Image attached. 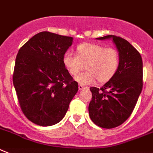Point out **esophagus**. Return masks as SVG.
Wrapping results in <instances>:
<instances>
[{
  "label": "esophagus",
  "mask_w": 153,
  "mask_h": 153,
  "mask_svg": "<svg viewBox=\"0 0 153 153\" xmlns=\"http://www.w3.org/2000/svg\"><path fill=\"white\" fill-rule=\"evenodd\" d=\"M85 88H86V87L83 86L82 85L80 84L79 85V90H83V89H85Z\"/></svg>",
  "instance_id": "esophagus-1"
}]
</instances>
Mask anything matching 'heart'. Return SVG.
<instances>
[{"label":"heart","mask_w":153,"mask_h":153,"mask_svg":"<svg viewBox=\"0 0 153 153\" xmlns=\"http://www.w3.org/2000/svg\"><path fill=\"white\" fill-rule=\"evenodd\" d=\"M75 55L66 53L63 65L81 85L93 84L96 80L105 83L115 75L119 65L120 54L117 49L96 43H82L76 48ZM86 67L87 71L78 74Z\"/></svg>","instance_id":"b5f03b06"}]
</instances>
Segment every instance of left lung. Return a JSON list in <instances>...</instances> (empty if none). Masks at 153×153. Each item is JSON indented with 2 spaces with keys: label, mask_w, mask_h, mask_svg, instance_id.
Here are the masks:
<instances>
[{
  "label": "left lung",
  "mask_w": 153,
  "mask_h": 153,
  "mask_svg": "<svg viewBox=\"0 0 153 153\" xmlns=\"http://www.w3.org/2000/svg\"><path fill=\"white\" fill-rule=\"evenodd\" d=\"M110 38L119 51V68L102 88L91 87L92 100L88 105L92 122L107 129L120 126L131 116L143 86L142 59L139 52L120 36L109 35L98 39Z\"/></svg>",
  "instance_id": "obj_1"
}]
</instances>
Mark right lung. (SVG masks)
<instances>
[{
    "instance_id": "obj_1",
    "label": "right lung",
    "mask_w": 153,
    "mask_h": 153,
    "mask_svg": "<svg viewBox=\"0 0 153 153\" xmlns=\"http://www.w3.org/2000/svg\"><path fill=\"white\" fill-rule=\"evenodd\" d=\"M73 38L41 32L19 49L13 84L21 110L39 126H51L62 120L79 89L63 65L62 59Z\"/></svg>"
}]
</instances>
